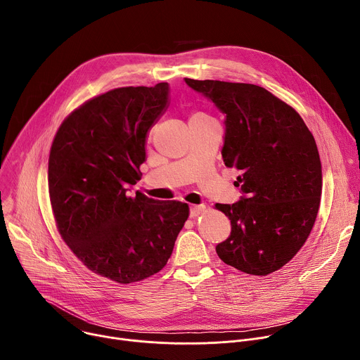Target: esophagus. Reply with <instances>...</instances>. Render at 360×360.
Masks as SVG:
<instances>
[{
  "label": "esophagus",
  "instance_id": "esophagus-1",
  "mask_svg": "<svg viewBox=\"0 0 360 360\" xmlns=\"http://www.w3.org/2000/svg\"><path fill=\"white\" fill-rule=\"evenodd\" d=\"M203 211H205V205H192V207L189 208V217H191V218H196V217H199Z\"/></svg>",
  "mask_w": 360,
  "mask_h": 360
}]
</instances>
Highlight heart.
I'll list each match as a JSON object with an SVG mask.
<instances>
[{
    "instance_id": "1",
    "label": "heart",
    "mask_w": 360,
    "mask_h": 360,
    "mask_svg": "<svg viewBox=\"0 0 360 360\" xmlns=\"http://www.w3.org/2000/svg\"><path fill=\"white\" fill-rule=\"evenodd\" d=\"M198 114H200V112H198Z\"/></svg>"
}]
</instances>
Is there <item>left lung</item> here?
<instances>
[{
  "label": "left lung",
  "instance_id": "8db88e82",
  "mask_svg": "<svg viewBox=\"0 0 360 360\" xmlns=\"http://www.w3.org/2000/svg\"><path fill=\"white\" fill-rule=\"evenodd\" d=\"M193 91L225 115L222 158L240 175L238 202L217 203L231 235L219 258L265 276L286 265L309 236L321 203L322 165L314 135L283 101L253 84L191 79Z\"/></svg>",
  "mask_w": 360,
  "mask_h": 360
}]
</instances>
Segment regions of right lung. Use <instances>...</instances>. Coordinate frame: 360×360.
Masks as SVG:
<instances>
[{
  "label": "right lung",
  "mask_w": 360,
  "mask_h": 360,
  "mask_svg": "<svg viewBox=\"0 0 360 360\" xmlns=\"http://www.w3.org/2000/svg\"><path fill=\"white\" fill-rule=\"evenodd\" d=\"M169 107V84L125 86L85 102L60 127L48 162L58 231L92 272L118 283L160 272L188 205L128 196L146 161V136Z\"/></svg>",
  "instance_id": "1"
}]
</instances>
